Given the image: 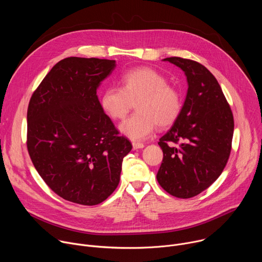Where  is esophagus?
Listing matches in <instances>:
<instances>
[{
	"instance_id": "34e87169",
	"label": "esophagus",
	"mask_w": 262,
	"mask_h": 262,
	"mask_svg": "<svg viewBox=\"0 0 262 262\" xmlns=\"http://www.w3.org/2000/svg\"><path fill=\"white\" fill-rule=\"evenodd\" d=\"M144 144L143 143H139V142H134L133 143V148L134 150H137V149H141V148H144Z\"/></svg>"
}]
</instances>
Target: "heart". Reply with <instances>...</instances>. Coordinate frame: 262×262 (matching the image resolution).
<instances>
[{
  "instance_id": "1",
  "label": "heart",
  "mask_w": 262,
  "mask_h": 262,
  "mask_svg": "<svg viewBox=\"0 0 262 262\" xmlns=\"http://www.w3.org/2000/svg\"><path fill=\"white\" fill-rule=\"evenodd\" d=\"M121 88H106L100 96L101 110L112 119H122L127 114L130 100L136 102L137 113L120 125L122 135L133 141L150 136L158 125H171L179 116L182 101L179 92L168 85L160 71L141 67L128 70L121 77Z\"/></svg>"
}]
</instances>
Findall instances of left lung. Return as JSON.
<instances>
[{
    "instance_id": "8db88e82",
    "label": "left lung",
    "mask_w": 262,
    "mask_h": 262,
    "mask_svg": "<svg viewBox=\"0 0 262 262\" xmlns=\"http://www.w3.org/2000/svg\"><path fill=\"white\" fill-rule=\"evenodd\" d=\"M163 61L184 72L188 91L178 118L160 139L164 158L157 179L170 195L192 198L211 185L225 168L231 151L233 115L205 66L179 57Z\"/></svg>"
}]
</instances>
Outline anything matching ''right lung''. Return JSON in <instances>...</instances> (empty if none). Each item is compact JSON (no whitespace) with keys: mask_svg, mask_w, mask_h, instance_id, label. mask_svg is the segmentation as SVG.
I'll return each mask as SVG.
<instances>
[{"mask_svg":"<svg viewBox=\"0 0 262 262\" xmlns=\"http://www.w3.org/2000/svg\"><path fill=\"white\" fill-rule=\"evenodd\" d=\"M115 60L69 57L59 61L33 93L27 147L32 163L63 199L96 205L120 180L130 142L101 110L96 91Z\"/></svg>","mask_w":262,"mask_h":262,"instance_id":"obj_1","label":"right lung"}]
</instances>
